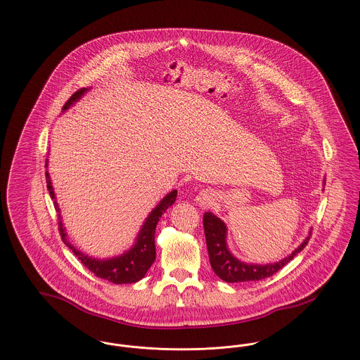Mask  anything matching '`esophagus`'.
<instances>
[{
  "label": "esophagus",
  "mask_w": 360,
  "mask_h": 360,
  "mask_svg": "<svg viewBox=\"0 0 360 360\" xmlns=\"http://www.w3.org/2000/svg\"><path fill=\"white\" fill-rule=\"evenodd\" d=\"M197 201L200 202V205L210 206L214 202V194L210 190H202L197 195Z\"/></svg>",
  "instance_id": "1"
}]
</instances>
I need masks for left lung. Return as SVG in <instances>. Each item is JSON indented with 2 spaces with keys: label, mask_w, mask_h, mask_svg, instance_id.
Here are the masks:
<instances>
[{
  "label": "left lung",
  "mask_w": 360,
  "mask_h": 360,
  "mask_svg": "<svg viewBox=\"0 0 360 360\" xmlns=\"http://www.w3.org/2000/svg\"><path fill=\"white\" fill-rule=\"evenodd\" d=\"M204 229H205L207 254H209V260L213 271L225 282H232V283L262 281L264 278L274 275L283 266H286L298 252H301L307 247L310 239V236H308L294 252H291V255L285 257L283 260L276 262L274 264L262 266V264L243 263L231 255L225 243L226 226L220 219H217L210 212H206L204 214Z\"/></svg>",
  "instance_id": "8db88e82"
}]
</instances>
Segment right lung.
Returning <instances> with one entry per match:
<instances>
[{
    "instance_id": "1",
    "label": "right lung",
    "mask_w": 360,
    "mask_h": 360,
    "mask_svg": "<svg viewBox=\"0 0 360 360\" xmlns=\"http://www.w3.org/2000/svg\"><path fill=\"white\" fill-rule=\"evenodd\" d=\"M85 87L77 90L66 103L63 105V110H66L71 103L77 101L84 93H85ZM46 179H47V188L50 191L51 198H53V191H52L51 181L49 176V172H46ZM176 198V190L172 191L170 194H167L160 204L155 207L151 212V214L147 217L146 223L143 225L139 236H137L136 244L134 248H131V251L125 252L124 255L119 257H113V259H108V260H96L91 257H86L82 252H79L78 250H75L69 243V240L66 238V232L65 228L60 221V216L58 220L59 225V232L63 243L69 247L70 250H72L74 255L81 260V263L85 266L89 271H91L93 274L105 281H109L112 283L121 285V283H134L140 281L146 273L148 271V269L151 267V264L154 263L155 257H156V251H155V228L158 225L159 219L162 217V214L167 210V207L175 202ZM55 207L59 212V207L55 202Z\"/></svg>"
}]
</instances>
